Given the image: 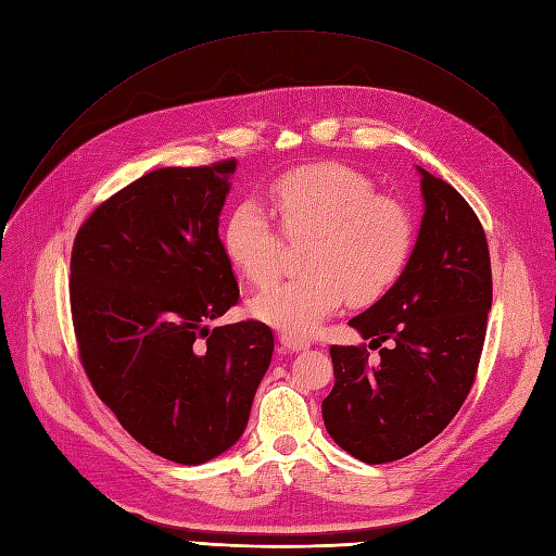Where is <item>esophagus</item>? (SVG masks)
I'll list each match as a JSON object with an SVG mask.
<instances>
[{"label": "esophagus", "mask_w": 556, "mask_h": 556, "mask_svg": "<svg viewBox=\"0 0 556 556\" xmlns=\"http://www.w3.org/2000/svg\"><path fill=\"white\" fill-rule=\"evenodd\" d=\"M278 339H280V345L290 352H299V350L308 348L306 339H299V336H292V333H280Z\"/></svg>", "instance_id": "esophagus-1"}]
</instances>
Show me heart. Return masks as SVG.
Wrapping results in <instances>:
<instances>
[{
  "label": "heart",
  "mask_w": 556,
  "mask_h": 556,
  "mask_svg": "<svg viewBox=\"0 0 556 556\" xmlns=\"http://www.w3.org/2000/svg\"><path fill=\"white\" fill-rule=\"evenodd\" d=\"M282 231L311 241L304 271L274 282L250 301L252 317L306 339L323 319L352 304H371L403 274L413 250V217L394 197L376 194L374 182L345 164L301 166L271 190ZM257 201H243L225 225L227 255L252 285L280 274L285 237Z\"/></svg>",
  "instance_id": "heart-1"
}]
</instances>
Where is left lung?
<instances>
[{
	"label": "left lung",
	"instance_id": "left-lung-1",
	"mask_svg": "<svg viewBox=\"0 0 556 556\" xmlns=\"http://www.w3.org/2000/svg\"><path fill=\"white\" fill-rule=\"evenodd\" d=\"M425 215L410 260L382 299L350 319L366 345H331L325 427L352 457L387 464L433 441L473 387L492 308L484 229L450 182L419 169Z\"/></svg>",
	"mask_w": 556,
	"mask_h": 556
}]
</instances>
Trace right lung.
Instances as JSON below:
<instances>
[{
  "instance_id": "right-lung-1",
  "label": "right lung",
  "mask_w": 556,
  "mask_h": 556,
  "mask_svg": "<svg viewBox=\"0 0 556 556\" xmlns=\"http://www.w3.org/2000/svg\"><path fill=\"white\" fill-rule=\"evenodd\" d=\"M237 160L164 166L115 192L72 250V317L83 368L134 439L197 466L245 431L274 355L257 319L211 329L239 304L217 237Z\"/></svg>"
}]
</instances>
